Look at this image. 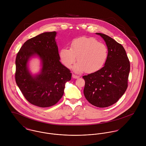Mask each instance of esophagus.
Returning <instances> with one entry per match:
<instances>
[{
    "mask_svg": "<svg viewBox=\"0 0 146 146\" xmlns=\"http://www.w3.org/2000/svg\"><path fill=\"white\" fill-rule=\"evenodd\" d=\"M72 78H73L74 79H78V78H79L80 76H78V75H76L72 74Z\"/></svg>",
    "mask_w": 146,
    "mask_h": 146,
    "instance_id": "esophagus-1",
    "label": "esophagus"
}]
</instances>
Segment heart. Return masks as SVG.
<instances>
[{
  "mask_svg": "<svg viewBox=\"0 0 146 146\" xmlns=\"http://www.w3.org/2000/svg\"><path fill=\"white\" fill-rule=\"evenodd\" d=\"M63 64L70 68L75 62L78 63L73 70L77 74L85 71L89 73L100 70L104 66L108 56V49L104 44L99 42L94 38L82 37L73 40L70 49L62 48L59 53Z\"/></svg>",
  "mask_w": 146,
  "mask_h": 146,
  "instance_id": "1",
  "label": "heart"
}]
</instances>
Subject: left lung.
Returning a JSON list of instances; mask_svg holds the SVG:
<instances>
[{"mask_svg": "<svg viewBox=\"0 0 146 146\" xmlns=\"http://www.w3.org/2000/svg\"><path fill=\"white\" fill-rule=\"evenodd\" d=\"M106 42L108 56L104 66L100 70L83 76L85 83L84 94L90 104L100 108L115 104L127 88L130 62L121 44L102 33Z\"/></svg>", "mask_w": 146, "mask_h": 146, "instance_id": "obj_1", "label": "left lung"}]
</instances>
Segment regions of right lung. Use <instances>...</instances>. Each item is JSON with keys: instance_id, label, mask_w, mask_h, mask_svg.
<instances>
[{"instance_id": "obj_1", "label": "right lung", "mask_w": 146, "mask_h": 146, "mask_svg": "<svg viewBox=\"0 0 146 146\" xmlns=\"http://www.w3.org/2000/svg\"><path fill=\"white\" fill-rule=\"evenodd\" d=\"M56 32H46L32 38L21 46L16 58V82L26 100L40 107L56 104L64 93L65 83L71 79L70 71L60 61ZM38 55L42 62L41 72L35 77L29 72V58Z\"/></svg>"}]
</instances>
